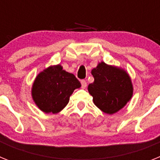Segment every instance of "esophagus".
<instances>
[{
	"label": "esophagus",
	"instance_id": "esophagus-1",
	"mask_svg": "<svg viewBox=\"0 0 160 160\" xmlns=\"http://www.w3.org/2000/svg\"><path fill=\"white\" fill-rule=\"evenodd\" d=\"M81 84H82V89H85L86 87H87V82L85 81V80H82L81 81Z\"/></svg>",
	"mask_w": 160,
	"mask_h": 160
}]
</instances>
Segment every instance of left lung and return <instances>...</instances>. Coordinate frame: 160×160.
I'll list each match as a JSON object with an SVG mask.
<instances>
[{
    "label": "left lung",
    "instance_id": "8db88e82",
    "mask_svg": "<svg viewBox=\"0 0 160 160\" xmlns=\"http://www.w3.org/2000/svg\"><path fill=\"white\" fill-rule=\"evenodd\" d=\"M94 82L88 86L94 105L102 112L113 114L123 108L133 96L129 73L122 68L98 62L91 70Z\"/></svg>",
    "mask_w": 160,
    "mask_h": 160
}]
</instances>
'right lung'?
<instances>
[{
    "instance_id": "1",
    "label": "right lung",
    "mask_w": 160,
    "mask_h": 160,
    "mask_svg": "<svg viewBox=\"0 0 160 160\" xmlns=\"http://www.w3.org/2000/svg\"><path fill=\"white\" fill-rule=\"evenodd\" d=\"M80 87L81 83L73 73L63 70L61 65H54L37 75L31 95L41 111L57 114L66 107L73 90Z\"/></svg>"
}]
</instances>
